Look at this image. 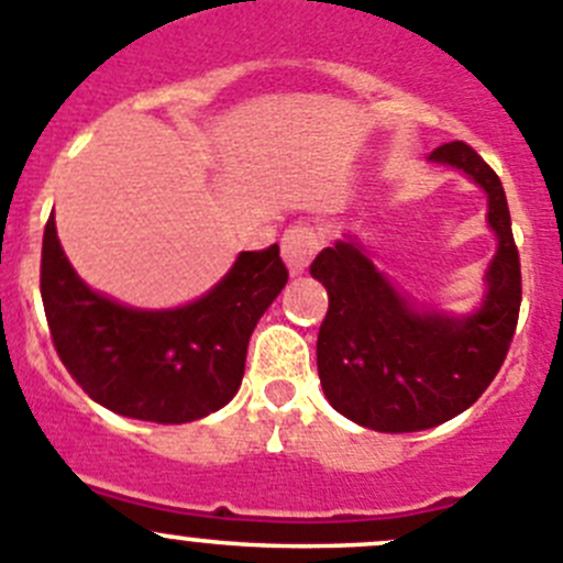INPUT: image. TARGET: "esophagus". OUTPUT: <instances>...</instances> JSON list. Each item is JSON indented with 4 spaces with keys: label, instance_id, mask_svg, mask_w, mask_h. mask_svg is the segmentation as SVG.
<instances>
[{
    "label": "esophagus",
    "instance_id": "34e87169",
    "mask_svg": "<svg viewBox=\"0 0 563 563\" xmlns=\"http://www.w3.org/2000/svg\"><path fill=\"white\" fill-rule=\"evenodd\" d=\"M319 244H321V236L316 233V228H310V225L288 228L286 236H283V242H280V247H283V261L288 264L291 275H302V272L308 269L310 258L316 255Z\"/></svg>",
    "mask_w": 563,
    "mask_h": 563
}]
</instances>
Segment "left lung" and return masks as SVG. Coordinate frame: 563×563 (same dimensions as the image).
<instances>
[{
  "label": "left lung",
  "instance_id": "obj_1",
  "mask_svg": "<svg viewBox=\"0 0 563 563\" xmlns=\"http://www.w3.org/2000/svg\"><path fill=\"white\" fill-rule=\"evenodd\" d=\"M432 159L467 173L489 198L487 220L500 244L476 313H418L354 242H335L310 264L330 297L316 343L324 396L374 432H418L465 412L504 365L520 316V253L504 184L462 140L434 148Z\"/></svg>",
  "mask_w": 563,
  "mask_h": 563
}]
</instances>
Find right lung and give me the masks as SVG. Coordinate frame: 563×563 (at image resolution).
<instances>
[{
    "mask_svg": "<svg viewBox=\"0 0 563 563\" xmlns=\"http://www.w3.org/2000/svg\"><path fill=\"white\" fill-rule=\"evenodd\" d=\"M288 283L280 247L242 253L206 297L176 310H134L90 291L43 231L41 297L59 360L76 385L112 412L189 423L236 396L247 343Z\"/></svg>",
    "mask_w": 563,
    "mask_h": 563,
    "instance_id": "obj_1",
    "label": "right lung"
}]
</instances>
